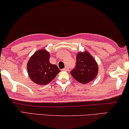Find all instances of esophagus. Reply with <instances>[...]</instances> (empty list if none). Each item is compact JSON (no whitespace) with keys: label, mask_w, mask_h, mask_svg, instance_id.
<instances>
[{"label":"esophagus","mask_w":129,"mask_h":129,"mask_svg":"<svg viewBox=\"0 0 129 129\" xmlns=\"http://www.w3.org/2000/svg\"><path fill=\"white\" fill-rule=\"evenodd\" d=\"M63 70H64V71H68L69 70V68H68L67 67H66L64 69H63Z\"/></svg>","instance_id":"1"}]
</instances>
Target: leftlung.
Segmentation results:
<instances>
[{"label":"left lung","instance_id":"left-lung-1","mask_svg":"<svg viewBox=\"0 0 129 129\" xmlns=\"http://www.w3.org/2000/svg\"><path fill=\"white\" fill-rule=\"evenodd\" d=\"M76 65L71 72L76 80L81 84H87L93 80L98 73V65L88 52H79L76 54Z\"/></svg>","mask_w":129,"mask_h":129}]
</instances>
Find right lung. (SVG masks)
Segmentation results:
<instances>
[{"mask_svg":"<svg viewBox=\"0 0 129 129\" xmlns=\"http://www.w3.org/2000/svg\"><path fill=\"white\" fill-rule=\"evenodd\" d=\"M50 53L42 49L36 52L28 60L27 69L32 81L38 85H46L60 72L57 65L50 63Z\"/></svg>","mask_w":129,"mask_h":129,"instance_id":"1","label":"right lung"}]
</instances>
